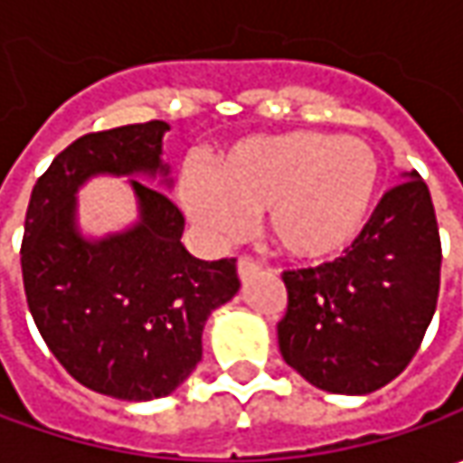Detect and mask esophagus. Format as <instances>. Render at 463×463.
I'll use <instances>...</instances> for the list:
<instances>
[{"label": "esophagus", "instance_id": "1", "mask_svg": "<svg viewBox=\"0 0 463 463\" xmlns=\"http://www.w3.org/2000/svg\"><path fill=\"white\" fill-rule=\"evenodd\" d=\"M260 270V262L258 260L252 258H240V262H237V273H240L241 280H247L250 276H255Z\"/></svg>", "mask_w": 463, "mask_h": 463}]
</instances>
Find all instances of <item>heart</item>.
<instances>
[{
  "label": "heart",
  "mask_w": 463,
  "mask_h": 463,
  "mask_svg": "<svg viewBox=\"0 0 463 463\" xmlns=\"http://www.w3.org/2000/svg\"><path fill=\"white\" fill-rule=\"evenodd\" d=\"M382 162L358 136L288 131L252 136L213 159L211 177L187 175L183 201L216 237H240L247 213L268 211L280 252L304 262L343 255L368 223Z\"/></svg>",
  "instance_id": "obj_1"
}]
</instances>
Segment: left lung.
<instances>
[{
	"mask_svg": "<svg viewBox=\"0 0 463 463\" xmlns=\"http://www.w3.org/2000/svg\"><path fill=\"white\" fill-rule=\"evenodd\" d=\"M283 361L317 389L368 394L415 358L440 288V234L418 172L383 193L345 255L286 270Z\"/></svg>",
	"mask_w": 463,
	"mask_h": 463,
	"instance_id": "8db88e82",
	"label": "left lung"
}]
</instances>
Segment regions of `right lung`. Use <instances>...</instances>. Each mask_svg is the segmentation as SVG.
I'll return each instance as SVG.
<instances>
[{"label": "right lung", "mask_w": 463, "mask_h": 463, "mask_svg": "<svg viewBox=\"0 0 463 463\" xmlns=\"http://www.w3.org/2000/svg\"><path fill=\"white\" fill-rule=\"evenodd\" d=\"M165 120L69 144L30 193L20 247L33 322L81 386L126 402L167 397L203 355L208 314L240 291L237 260H198L185 216L162 190L131 180L138 223L105 240L77 229V190L95 175L167 177ZM169 183V180H165Z\"/></svg>", "instance_id": "right-lung-1"}]
</instances>
